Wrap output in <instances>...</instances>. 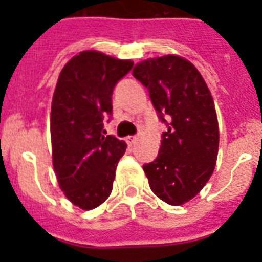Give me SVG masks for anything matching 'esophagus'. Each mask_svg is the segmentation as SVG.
I'll return each mask as SVG.
<instances>
[{"label":"esophagus","instance_id":"34e87169","mask_svg":"<svg viewBox=\"0 0 262 262\" xmlns=\"http://www.w3.org/2000/svg\"><path fill=\"white\" fill-rule=\"evenodd\" d=\"M135 142H136V136H127L126 138V143L129 145V147H131L133 144H135Z\"/></svg>","mask_w":262,"mask_h":262}]
</instances>
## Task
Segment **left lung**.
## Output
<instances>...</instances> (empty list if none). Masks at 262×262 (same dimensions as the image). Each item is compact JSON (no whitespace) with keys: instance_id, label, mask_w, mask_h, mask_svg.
<instances>
[{"instance_id":"left-lung-1","label":"left lung","mask_w":262,"mask_h":262,"mask_svg":"<svg viewBox=\"0 0 262 262\" xmlns=\"http://www.w3.org/2000/svg\"><path fill=\"white\" fill-rule=\"evenodd\" d=\"M133 75L148 88L168 131L159 156L143 166L151 190L168 205L180 206L203 189L216 165L219 124L214 99L200 71L185 57L165 55L138 62Z\"/></svg>"}]
</instances>
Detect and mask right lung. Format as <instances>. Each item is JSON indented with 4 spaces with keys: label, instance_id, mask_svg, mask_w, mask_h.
Wrapping results in <instances>:
<instances>
[{
    "label": "right lung",
    "instance_id": "right-lung-1",
    "mask_svg": "<svg viewBox=\"0 0 262 262\" xmlns=\"http://www.w3.org/2000/svg\"><path fill=\"white\" fill-rule=\"evenodd\" d=\"M133 66L131 60L88 50L60 72L51 106L53 170L67 198L82 210L102 205L113 190L127 144L105 136L103 115L111 114L115 84Z\"/></svg>",
    "mask_w": 262,
    "mask_h": 262
}]
</instances>
